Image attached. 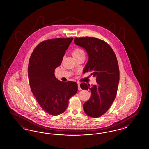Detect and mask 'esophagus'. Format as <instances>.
I'll return each instance as SVG.
<instances>
[{
    "label": "esophagus",
    "instance_id": "34e87169",
    "mask_svg": "<svg viewBox=\"0 0 149 149\" xmlns=\"http://www.w3.org/2000/svg\"><path fill=\"white\" fill-rule=\"evenodd\" d=\"M78 90H79V91L81 90V88L80 87V84H78Z\"/></svg>",
    "mask_w": 149,
    "mask_h": 149
}]
</instances>
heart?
Instances as JSON below:
<instances>
[{
  "mask_svg": "<svg viewBox=\"0 0 149 149\" xmlns=\"http://www.w3.org/2000/svg\"><path fill=\"white\" fill-rule=\"evenodd\" d=\"M72 56L75 58L82 55H85V52L82 49L80 48H75L72 50Z\"/></svg>",
  "mask_w": 149,
  "mask_h": 149,
  "instance_id": "b5f03b06",
  "label": "heart"
}]
</instances>
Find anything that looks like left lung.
Instances as JSON below:
<instances>
[{"instance_id": "1", "label": "left lung", "mask_w": 149, "mask_h": 149, "mask_svg": "<svg viewBox=\"0 0 149 149\" xmlns=\"http://www.w3.org/2000/svg\"><path fill=\"white\" fill-rule=\"evenodd\" d=\"M75 43L84 48L89 58L84 70L96 77L97 84L90 86L83 82L82 89H89L92 95L83 105L85 113L98 118L104 114L117 95L119 82V69L112 48L104 40L95 37H75Z\"/></svg>"}]
</instances>
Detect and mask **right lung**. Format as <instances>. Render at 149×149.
<instances>
[{
    "mask_svg": "<svg viewBox=\"0 0 149 149\" xmlns=\"http://www.w3.org/2000/svg\"><path fill=\"white\" fill-rule=\"evenodd\" d=\"M73 38L44 40L33 50L28 67L29 84L42 109L52 116L63 113L69 99L77 92L75 82H61L54 72Z\"/></svg>",
    "mask_w": 149,
    "mask_h": 149,
    "instance_id": "1",
    "label": "right lung"
}]
</instances>
